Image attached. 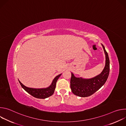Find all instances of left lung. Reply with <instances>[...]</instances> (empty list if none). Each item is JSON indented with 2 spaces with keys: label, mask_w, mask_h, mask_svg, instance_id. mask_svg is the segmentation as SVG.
<instances>
[{
  "label": "left lung",
  "mask_w": 126,
  "mask_h": 126,
  "mask_svg": "<svg viewBox=\"0 0 126 126\" xmlns=\"http://www.w3.org/2000/svg\"><path fill=\"white\" fill-rule=\"evenodd\" d=\"M102 46L105 54L106 61L105 67L100 74L90 79H84L76 77L71 72L70 87L74 95L81 97H89L97 91L106 82L110 72V60L104 45L102 44Z\"/></svg>",
  "instance_id": "obj_1"
}]
</instances>
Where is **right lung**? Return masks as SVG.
Masks as SVG:
<instances>
[{
  "label": "right lung",
  "mask_w": 126,
  "mask_h": 126,
  "mask_svg": "<svg viewBox=\"0 0 126 126\" xmlns=\"http://www.w3.org/2000/svg\"><path fill=\"white\" fill-rule=\"evenodd\" d=\"M61 74H60L56 76L53 80L51 84L49 87L44 88H29L24 85L19 80L18 81L22 88L28 93L36 98L45 99L53 94L55 89L56 82Z\"/></svg>",
  "instance_id": "1"
}]
</instances>
